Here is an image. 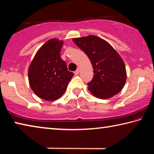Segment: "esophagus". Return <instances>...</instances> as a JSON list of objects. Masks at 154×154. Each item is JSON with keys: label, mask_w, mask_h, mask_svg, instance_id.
Masks as SVG:
<instances>
[{"label": "esophagus", "mask_w": 154, "mask_h": 154, "mask_svg": "<svg viewBox=\"0 0 154 154\" xmlns=\"http://www.w3.org/2000/svg\"><path fill=\"white\" fill-rule=\"evenodd\" d=\"M74 73H75V75H78V74H79V69H77L76 71L74 72Z\"/></svg>", "instance_id": "34e87169"}]
</instances>
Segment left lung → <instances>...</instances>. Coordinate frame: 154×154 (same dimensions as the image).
Segmentation results:
<instances>
[{
  "label": "left lung",
  "instance_id": "obj_1",
  "mask_svg": "<svg viewBox=\"0 0 154 154\" xmlns=\"http://www.w3.org/2000/svg\"><path fill=\"white\" fill-rule=\"evenodd\" d=\"M73 42L87 54L92 65L93 79L88 90L96 97L106 99L118 94L126 80L124 62L110 44L98 36L75 38Z\"/></svg>",
  "mask_w": 154,
  "mask_h": 154
}]
</instances>
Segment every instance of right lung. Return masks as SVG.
Returning a JSON list of instances; mask_svg holds the SVG:
<instances>
[{"instance_id":"obj_1","label":"right lung","mask_w":154,"mask_h":154,"mask_svg":"<svg viewBox=\"0 0 154 154\" xmlns=\"http://www.w3.org/2000/svg\"><path fill=\"white\" fill-rule=\"evenodd\" d=\"M63 41L52 38L36 52L28 69L30 86L35 94L51 101L60 98L73 77L61 58Z\"/></svg>"}]
</instances>
